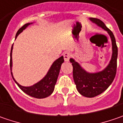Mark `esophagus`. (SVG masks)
Returning a JSON list of instances; mask_svg holds the SVG:
<instances>
[{
    "label": "esophagus",
    "instance_id": "obj_1",
    "mask_svg": "<svg viewBox=\"0 0 123 123\" xmlns=\"http://www.w3.org/2000/svg\"><path fill=\"white\" fill-rule=\"evenodd\" d=\"M70 56H71L70 53H65L64 54V61L65 62H68L69 59L70 58Z\"/></svg>",
    "mask_w": 123,
    "mask_h": 123
}]
</instances>
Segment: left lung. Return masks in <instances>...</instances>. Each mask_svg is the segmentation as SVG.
<instances>
[{"label": "left lung", "mask_w": 123, "mask_h": 123, "mask_svg": "<svg viewBox=\"0 0 123 123\" xmlns=\"http://www.w3.org/2000/svg\"><path fill=\"white\" fill-rule=\"evenodd\" d=\"M90 20L108 33L112 45V55L110 63L105 68L98 73H87L74 59H70V62L72 63L73 67L74 81L78 92L83 97L92 98L106 90L115 78L117 68L118 48L113 33L105 25L97 18H90Z\"/></svg>", "instance_id": "obj_1"}]
</instances>
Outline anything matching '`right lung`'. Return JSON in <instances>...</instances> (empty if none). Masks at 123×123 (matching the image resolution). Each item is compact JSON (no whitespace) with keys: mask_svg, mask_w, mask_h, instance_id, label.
<instances>
[{"mask_svg":"<svg viewBox=\"0 0 123 123\" xmlns=\"http://www.w3.org/2000/svg\"><path fill=\"white\" fill-rule=\"evenodd\" d=\"M32 23H26L25 25L22 26L21 28L18 31L16 35V38L21 33L23 30H25L27 26ZM12 50H13V45L12 46L11 49V53H10V69H11V73L13 77V79L16 82L18 87L21 89L26 94L29 95L32 97L37 98H44L46 97H48L50 96L53 92L54 91L55 86L56 84L57 80L58 78L61 66L63 64L64 62V57L62 56L57 59H56L53 64L51 65L50 68L47 74L45 75V77L42 79H41L40 81L36 83V84L29 86V87H25L20 85L15 80V79L13 77V74L12 72Z\"/></svg>","mask_w":123,"mask_h":123,"instance_id":"right-lung-1","label":"right lung"}]
</instances>
